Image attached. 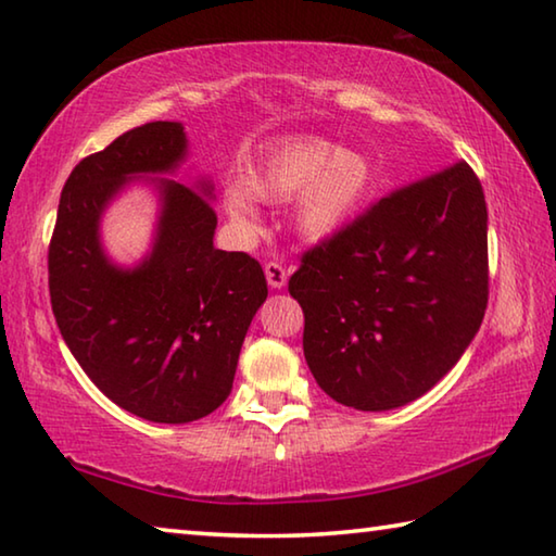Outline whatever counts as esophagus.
Instances as JSON below:
<instances>
[{
  "label": "esophagus",
  "mask_w": 556,
  "mask_h": 556,
  "mask_svg": "<svg viewBox=\"0 0 556 556\" xmlns=\"http://www.w3.org/2000/svg\"><path fill=\"white\" fill-rule=\"evenodd\" d=\"M265 277L271 289H285L287 287V269L279 265V262H267L265 265Z\"/></svg>",
  "instance_id": "obj_1"
}]
</instances>
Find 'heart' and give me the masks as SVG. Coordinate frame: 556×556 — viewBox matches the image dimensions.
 <instances>
[{
	"label": "heart",
	"instance_id": "1",
	"mask_svg": "<svg viewBox=\"0 0 556 556\" xmlns=\"http://www.w3.org/2000/svg\"><path fill=\"white\" fill-rule=\"evenodd\" d=\"M377 169L369 155L338 148L323 138H294L269 148L248 179H230L220 189L228 218L243 230L260 228V201H291V226L320 243L336 238L365 208L375 189Z\"/></svg>",
	"mask_w": 556,
	"mask_h": 556
}]
</instances>
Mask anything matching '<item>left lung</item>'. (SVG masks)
<instances>
[{
  "mask_svg": "<svg viewBox=\"0 0 556 556\" xmlns=\"http://www.w3.org/2000/svg\"><path fill=\"white\" fill-rule=\"evenodd\" d=\"M489 214L467 163L379 199L304 255V355L342 406L391 410L457 365L489 301Z\"/></svg>",
  "mask_w": 556,
  "mask_h": 556,
  "instance_id": "left-lung-1",
  "label": "left lung"
}]
</instances>
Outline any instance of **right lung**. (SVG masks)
I'll return each mask as SVG.
<instances>
[{"mask_svg": "<svg viewBox=\"0 0 556 556\" xmlns=\"http://www.w3.org/2000/svg\"><path fill=\"white\" fill-rule=\"evenodd\" d=\"M189 140L179 121L118 136L79 163L60 194L48 250L50 304L65 345L97 389L138 418L191 422L233 389L240 348L267 299L260 262L214 245V185L175 179ZM156 191L149 252L121 266L101 224L126 188Z\"/></svg>", "mask_w": 556, "mask_h": 556, "instance_id": "add662e5", "label": "right lung"}]
</instances>
